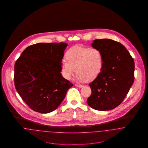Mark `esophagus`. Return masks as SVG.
I'll list each match as a JSON object with an SVG mask.
<instances>
[{"label":"esophagus","instance_id":"obj_1","mask_svg":"<svg viewBox=\"0 0 148 148\" xmlns=\"http://www.w3.org/2000/svg\"><path fill=\"white\" fill-rule=\"evenodd\" d=\"M75 85L76 86H77V87H79V88H82V87L83 86V85L77 84H75Z\"/></svg>","mask_w":148,"mask_h":148}]
</instances>
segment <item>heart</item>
<instances>
[{"instance_id":"b5f03b06","label":"heart","mask_w":148,"mask_h":148,"mask_svg":"<svg viewBox=\"0 0 148 148\" xmlns=\"http://www.w3.org/2000/svg\"><path fill=\"white\" fill-rule=\"evenodd\" d=\"M65 58L62 61L61 68L64 77L68 80L76 71L79 81H92L98 77L103 66L102 53L93 47L74 46L67 50Z\"/></svg>"}]
</instances>
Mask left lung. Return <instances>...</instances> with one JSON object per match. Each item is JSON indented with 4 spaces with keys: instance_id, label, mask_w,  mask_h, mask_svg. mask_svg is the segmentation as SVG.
Returning a JSON list of instances; mask_svg holds the SVG:
<instances>
[{
    "instance_id": "8db88e82",
    "label": "left lung",
    "mask_w": 148,
    "mask_h": 148,
    "mask_svg": "<svg viewBox=\"0 0 148 148\" xmlns=\"http://www.w3.org/2000/svg\"><path fill=\"white\" fill-rule=\"evenodd\" d=\"M92 45L102 53L103 66L89 84L92 94L87 103L97 110H109L123 102L133 84L134 59L123 45L112 39H95Z\"/></svg>"
}]
</instances>
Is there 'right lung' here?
Listing matches in <instances>:
<instances>
[{
  "instance_id": "right-lung-1",
  "label": "right lung",
  "mask_w": 148,
  "mask_h": 148,
  "mask_svg": "<svg viewBox=\"0 0 148 148\" xmlns=\"http://www.w3.org/2000/svg\"><path fill=\"white\" fill-rule=\"evenodd\" d=\"M65 42H40L29 46L14 65V84L33 110L49 113L63 101L73 84L61 75Z\"/></svg>"
}]
</instances>
